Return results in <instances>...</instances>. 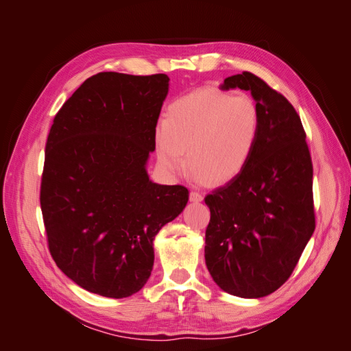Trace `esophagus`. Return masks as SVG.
<instances>
[{"instance_id": "1", "label": "esophagus", "mask_w": 351, "mask_h": 351, "mask_svg": "<svg viewBox=\"0 0 351 351\" xmlns=\"http://www.w3.org/2000/svg\"><path fill=\"white\" fill-rule=\"evenodd\" d=\"M190 200H192V202H196V204H197V202H202V200H204V196H202L200 193H197V192H190Z\"/></svg>"}]
</instances>
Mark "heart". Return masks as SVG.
Masks as SVG:
<instances>
[{
    "instance_id": "1",
    "label": "heart",
    "mask_w": 351,
    "mask_h": 351,
    "mask_svg": "<svg viewBox=\"0 0 351 351\" xmlns=\"http://www.w3.org/2000/svg\"><path fill=\"white\" fill-rule=\"evenodd\" d=\"M261 114L246 93L228 95L199 89L169 105L158 127V162L168 174L182 173L187 164L197 182L224 186L249 164L256 146Z\"/></svg>"
}]
</instances>
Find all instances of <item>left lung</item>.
I'll return each mask as SVG.
<instances>
[{
    "label": "left lung",
    "mask_w": 351,
    "mask_h": 351,
    "mask_svg": "<svg viewBox=\"0 0 351 351\" xmlns=\"http://www.w3.org/2000/svg\"><path fill=\"white\" fill-rule=\"evenodd\" d=\"M236 88L256 101L259 134L243 173L205 197V261L221 290L259 299L290 278L313 234V167L293 105L249 71L221 84Z\"/></svg>",
    "instance_id": "left-lung-1"
}]
</instances>
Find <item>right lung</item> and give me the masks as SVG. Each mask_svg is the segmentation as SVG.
<instances>
[{
  "label": "right lung",
  "mask_w": 351,
  "mask_h": 351,
  "mask_svg": "<svg viewBox=\"0 0 351 351\" xmlns=\"http://www.w3.org/2000/svg\"><path fill=\"white\" fill-rule=\"evenodd\" d=\"M167 74L104 71L84 80L51 125L40 183L48 247L82 289L112 299L151 277L154 239L182 214L184 186L149 180Z\"/></svg>",
  "instance_id": "1"
}]
</instances>
